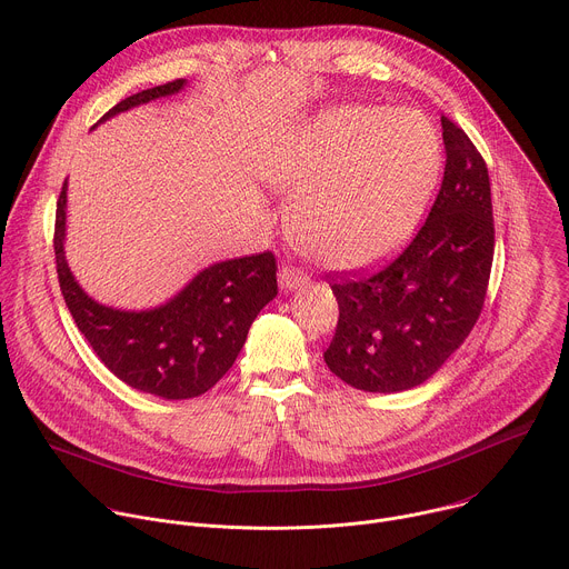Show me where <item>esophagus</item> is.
<instances>
[{"label": "esophagus", "instance_id": "obj_1", "mask_svg": "<svg viewBox=\"0 0 569 569\" xmlns=\"http://www.w3.org/2000/svg\"><path fill=\"white\" fill-rule=\"evenodd\" d=\"M303 283H306V274H303V270H299L297 266L283 263V266L279 268V286H281L283 290H292V288H299V286H303Z\"/></svg>", "mask_w": 569, "mask_h": 569}]
</instances>
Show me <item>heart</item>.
<instances>
[{"instance_id": "1", "label": "heart", "mask_w": 569, "mask_h": 569, "mask_svg": "<svg viewBox=\"0 0 569 569\" xmlns=\"http://www.w3.org/2000/svg\"><path fill=\"white\" fill-rule=\"evenodd\" d=\"M441 171V141L415 110L331 108L303 123L268 164L290 200L301 248L333 268L373 263L410 236Z\"/></svg>"}]
</instances>
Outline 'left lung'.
I'll use <instances>...</instances> for the list:
<instances>
[{"mask_svg":"<svg viewBox=\"0 0 569 569\" xmlns=\"http://www.w3.org/2000/svg\"><path fill=\"white\" fill-rule=\"evenodd\" d=\"M446 171L430 216L378 272H329L338 299L329 369L365 391L426 382L463 345L489 288L496 224L486 161L468 134L441 117Z\"/></svg>","mask_w":569,"mask_h":569,"instance_id":"1","label":"left lung"}]
</instances>
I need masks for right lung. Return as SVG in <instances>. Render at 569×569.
Returning a JSON list of instances; mask_svg holds the SVG:
<instances>
[{"mask_svg": "<svg viewBox=\"0 0 569 569\" xmlns=\"http://www.w3.org/2000/svg\"><path fill=\"white\" fill-rule=\"evenodd\" d=\"M184 83V78H178L137 92L106 112L101 121L176 94ZM64 207L67 182L56 204L53 229L58 283L78 331L99 360L126 385L159 398L182 400L209 391L233 365L261 308L277 297L274 254L261 252L209 266L159 308L114 310L88 297L67 268Z\"/></svg>", "mask_w": 569, "mask_h": 569, "instance_id": "obj_1", "label": "right lung"}]
</instances>
